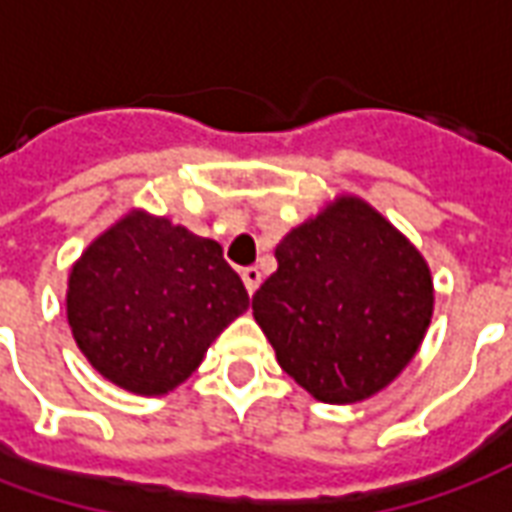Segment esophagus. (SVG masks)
<instances>
[{
    "mask_svg": "<svg viewBox=\"0 0 512 512\" xmlns=\"http://www.w3.org/2000/svg\"><path fill=\"white\" fill-rule=\"evenodd\" d=\"M241 279H244L246 290H249V296H252V293L260 288V279H263V274H260V268H257V266H249V268H244V271H241Z\"/></svg>",
    "mask_w": 512,
    "mask_h": 512,
    "instance_id": "34e87169",
    "label": "esophagus"
}]
</instances>
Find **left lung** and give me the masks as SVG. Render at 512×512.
I'll use <instances>...</instances> for the list:
<instances>
[{
    "label": "left lung",
    "instance_id": "left-lung-1",
    "mask_svg": "<svg viewBox=\"0 0 512 512\" xmlns=\"http://www.w3.org/2000/svg\"><path fill=\"white\" fill-rule=\"evenodd\" d=\"M252 315L315 400L359 403L417 356L433 318L428 260L356 194H337L274 249Z\"/></svg>",
    "mask_w": 512,
    "mask_h": 512
}]
</instances>
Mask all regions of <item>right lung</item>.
<instances>
[{
  "mask_svg": "<svg viewBox=\"0 0 512 512\" xmlns=\"http://www.w3.org/2000/svg\"><path fill=\"white\" fill-rule=\"evenodd\" d=\"M249 293L222 246L142 208L123 213L71 266L68 326L84 359L131 395H169L244 315Z\"/></svg>",
  "mask_w": 512,
  "mask_h": 512,
  "instance_id": "obj_1",
  "label": "right lung"
}]
</instances>
